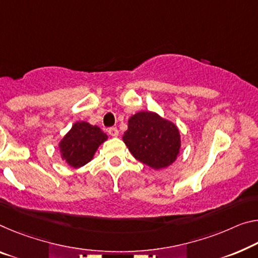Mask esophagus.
<instances>
[{"label": "esophagus", "mask_w": 258, "mask_h": 258, "mask_svg": "<svg viewBox=\"0 0 258 258\" xmlns=\"http://www.w3.org/2000/svg\"><path fill=\"white\" fill-rule=\"evenodd\" d=\"M108 132H109L110 136L113 137V138L118 137V134H119V132H118V128H117V127H110V128L108 130Z\"/></svg>", "instance_id": "34e87169"}]
</instances>
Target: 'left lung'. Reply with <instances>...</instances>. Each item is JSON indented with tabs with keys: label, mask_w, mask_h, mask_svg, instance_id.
<instances>
[{
	"label": "left lung",
	"mask_w": 258,
	"mask_h": 258,
	"mask_svg": "<svg viewBox=\"0 0 258 258\" xmlns=\"http://www.w3.org/2000/svg\"><path fill=\"white\" fill-rule=\"evenodd\" d=\"M122 141L138 161L155 170L172 164L180 150L177 126L151 111H140L130 117Z\"/></svg>",
	"instance_id": "1"
}]
</instances>
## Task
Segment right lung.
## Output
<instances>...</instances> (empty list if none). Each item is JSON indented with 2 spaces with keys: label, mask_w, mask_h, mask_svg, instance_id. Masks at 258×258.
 Here are the masks:
<instances>
[{
  "label": "right lung",
  "mask_w": 258,
  "mask_h": 258,
  "mask_svg": "<svg viewBox=\"0 0 258 258\" xmlns=\"http://www.w3.org/2000/svg\"><path fill=\"white\" fill-rule=\"evenodd\" d=\"M107 139V134L97 126L77 121L59 142L60 156L75 169L84 166L92 161L97 148Z\"/></svg>",
  "instance_id": "1"
}]
</instances>
